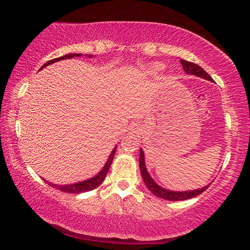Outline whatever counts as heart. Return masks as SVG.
Here are the masks:
<instances>
[{"instance_id": "obj_1", "label": "heart", "mask_w": 250, "mask_h": 250, "mask_svg": "<svg viewBox=\"0 0 250 250\" xmlns=\"http://www.w3.org/2000/svg\"><path fill=\"white\" fill-rule=\"evenodd\" d=\"M164 65L161 64V63H153V64L150 65L149 67V71L152 73V74H156L158 72H160L161 70H163Z\"/></svg>"}]
</instances>
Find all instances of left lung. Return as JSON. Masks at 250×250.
Segmentation results:
<instances>
[{"label":"left lung","instance_id":"1","mask_svg":"<svg viewBox=\"0 0 250 250\" xmlns=\"http://www.w3.org/2000/svg\"><path fill=\"white\" fill-rule=\"evenodd\" d=\"M182 62V65L184 67L185 72L187 74H192V75L199 76L202 78H205L207 81L213 82V78H211L208 74H207L203 68L201 66H199L195 63L186 61V60H180ZM140 168H141V174L142 177L144 179V183L147 186V188L149 189L151 192L159 196V198L164 199V200H168V201H183V200H188L191 198H194V196L201 194L202 192L209 187V186H206V187L202 188V189H198V190H193V191H185V192H176V191H171V190H167L163 189L160 186L157 185L153 179L150 177V175L148 174L147 168L145 166V160H144V152L141 149L140 152Z\"/></svg>","mask_w":250,"mask_h":250}]
</instances>
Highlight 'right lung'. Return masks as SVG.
I'll list each match as a JSON object with an SVG mask.
<instances>
[{"instance_id": "add662e5", "label": "right lung", "mask_w": 250, "mask_h": 250, "mask_svg": "<svg viewBox=\"0 0 250 250\" xmlns=\"http://www.w3.org/2000/svg\"><path fill=\"white\" fill-rule=\"evenodd\" d=\"M82 56L83 55H81V54H70V55L60 57V58H56V59H52L48 62H46L45 64L42 66V68H44L45 66L51 64V63H55L57 61H61V60H64V59H71V58H74V57H82ZM89 57H91V56L89 55ZM42 68H41V70H42ZM115 152H116V147H115V149L111 151L108 160H107V162H106L105 167H103L102 171H101L97 175V176H94L93 178H90V179L86 180V182L77 183V184H74V185H66V186L54 185L51 183H47V184L51 186V187H54L55 189L60 190V191H62V192H66V193H81V192H86V191H90V190H93L95 188H98L99 186L103 183V180L105 179L106 175H107L108 169L111 166V162H113V160H114Z\"/></svg>"}]
</instances>
